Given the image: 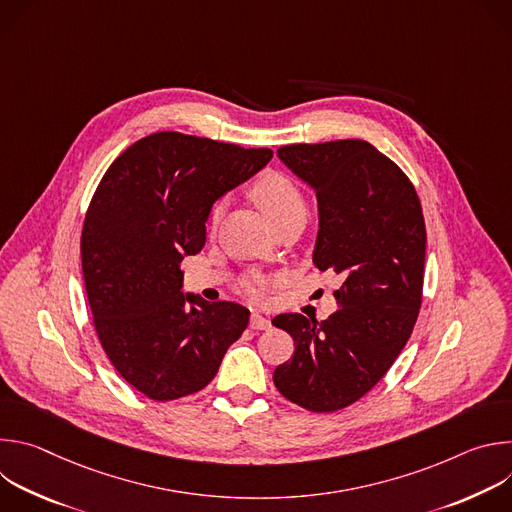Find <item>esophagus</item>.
<instances>
[{
	"mask_svg": "<svg viewBox=\"0 0 512 512\" xmlns=\"http://www.w3.org/2000/svg\"><path fill=\"white\" fill-rule=\"evenodd\" d=\"M249 326L253 328V330H267V328H271V320L269 318H265V316H261V314H251V320H249Z\"/></svg>",
	"mask_w": 512,
	"mask_h": 512,
	"instance_id": "34e87169",
	"label": "esophagus"
}]
</instances>
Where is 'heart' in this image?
Returning <instances> with one entry per match:
<instances>
[{
	"label": "heart",
	"instance_id": "b5f03b06",
	"mask_svg": "<svg viewBox=\"0 0 512 512\" xmlns=\"http://www.w3.org/2000/svg\"><path fill=\"white\" fill-rule=\"evenodd\" d=\"M251 196L257 202V206L263 210V214L269 218L273 227L289 221V218L294 216L306 214V202L300 188L279 172H267L265 176H261L253 184ZM218 216H221V206L216 204L210 212V227L218 223ZM249 289L253 294H257L259 285L249 283Z\"/></svg>",
	"mask_w": 512,
	"mask_h": 512
}]
</instances>
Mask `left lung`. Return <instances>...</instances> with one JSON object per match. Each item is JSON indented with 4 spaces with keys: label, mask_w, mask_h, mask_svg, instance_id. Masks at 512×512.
<instances>
[{
    "label": "left lung",
    "mask_w": 512,
    "mask_h": 512,
    "mask_svg": "<svg viewBox=\"0 0 512 512\" xmlns=\"http://www.w3.org/2000/svg\"><path fill=\"white\" fill-rule=\"evenodd\" d=\"M277 156L316 192L312 261L342 285L328 320L273 318L296 342L273 383L308 411H338L385 377L413 332L427 241L423 212L409 178L369 141L283 145Z\"/></svg>",
    "instance_id": "obj_1"
}]
</instances>
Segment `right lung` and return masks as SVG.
<instances>
[{"label":"right lung","mask_w":512,"mask_h":512,"mask_svg":"<svg viewBox=\"0 0 512 512\" xmlns=\"http://www.w3.org/2000/svg\"><path fill=\"white\" fill-rule=\"evenodd\" d=\"M271 158L267 148L160 131L105 172L81 237L85 287L103 350L145 397L204 389L247 328L245 306L184 294L180 263L204 247L212 204Z\"/></svg>","instance_id":"obj_1"}]
</instances>
